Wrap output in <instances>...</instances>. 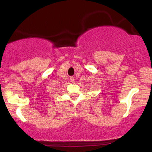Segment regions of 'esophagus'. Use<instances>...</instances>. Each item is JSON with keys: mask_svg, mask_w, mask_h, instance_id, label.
Wrapping results in <instances>:
<instances>
[{"mask_svg": "<svg viewBox=\"0 0 152 152\" xmlns=\"http://www.w3.org/2000/svg\"><path fill=\"white\" fill-rule=\"evenodd\" d=\"M70 81H71V82H72V83H74V82H75V79H74V78L73 77V76L70 77Z\"/></svg>", "mask_w": 152, "mask_h": 152, "instance_id": "obj_1", "label": "esophagus"}]
</instances>
